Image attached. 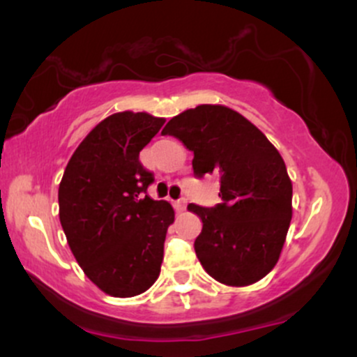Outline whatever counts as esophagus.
Returning <instances> with one entry per match:
<instances>
[{"mask_svg": "<svg viewBox=\"0 0 357 357\" xmlns=\"http://www.w3.org/2000/svg\"><path fill=\"white\" fill-rule=\"evenodd\" d=\"M174 210L178 211V213H181V211L186 210V199L181 198V199H178V202H174Z\"/></svg>", "mask_w": 357, "mask_h": 357, "instance_id": "1", "label": "esophagus"}]
</instances>
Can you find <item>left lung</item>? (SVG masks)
Wrapping results in <instances>:
<instances>
[{
    "instance_id": "1",
    "label": "left lung",
    "mask_w": 357,
    "mask_h": 357,
    "mask_svg": "<svg viewBox=\"0 0 357 357\" xmlns=\"http://www.w3.org/2000/svg\"><path fill=\"white\" fill-rule=\"evenodd\" d=\"M162 134L192 151L196 178L220 176L221 203L188 204L203 221L195 252L225 285H250L275 267L292 220V183L272 142L225 105H198L167 122Z\"/></svg>"
}]
</instances>
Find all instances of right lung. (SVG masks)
I'll use <instances>...</instances> for the list:
<instances>
[{"instance_id": "1", "label": "right lung", "mask_w": 357, "mask_h": 357, "mask_svg": "<svg viewBox=\"0 0 357 357\" xmlns=\"http://www.w3.org/2000/svg\"><path fill=\"white\" fill-rule=\"evenodd\" d=\"M162 124L146 112L112 114L80 142L61 178V228L85 275L109 296H139L161 272L174 210L147 195L154 174L139 153Z\"/></svg>"}]
</instances>
